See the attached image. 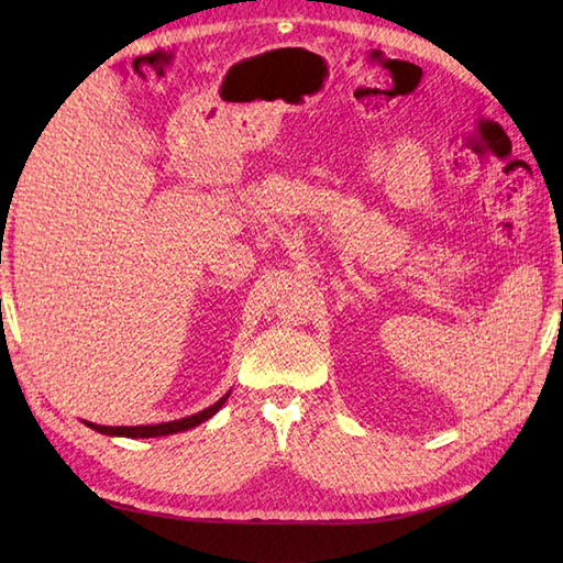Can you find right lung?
<instances>
[{
  "instance_id": "add662e5",
  "label": "right lung",
  "mask_w": 563,
  "mask_h": 563,
  "mask_svg": "<svg viewBox=\"0 0 563 563\" xmlns=\"http://www.w3.org/2000/svg\"><path fill=\"white\" fill-rule=\"evenodd\" d=\"M228 395L216 401L213 406H209L207 411H199L195 416H187V418H180V420H174V422H162V424H139V428H108V424H93V422H87L91 430L100 432V434H117V437H131V439H141V437H164V434H176V432H183V430H190V428H197L199 422L209 420L220 406L225 404Z\"/></svg>"
}]
</instances>
